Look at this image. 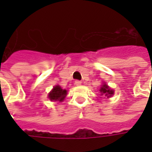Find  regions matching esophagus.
Returning a JSON list of instances; mask_svg holds the SVG:
<instances>
[{"mask_svg": "<svg viewBox=\"0 0 152 152\" xmlns=\"http://www.w3.org/2000/svg\"><path fill=\"white\" fill-rule=\"evenodd\" d=\"M75 85H76V86H80L81 85V81H80V80H76V81H75Z\"/></svg>", "mask_w": 152, "mask_h": 152, "instance_id": "34e87169", "label": "esophagus"}]
</instances>
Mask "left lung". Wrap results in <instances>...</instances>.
Masks as SVG:
<instances>
[{"mask_svg": "<svg viewBox=\"0 0 152 152\" xmlns=\"http://www.w3.org/2000/svg\"><path fill=\"white\" fill-rule=\"evenodd\" d=\"M99 91L102 94V95H105L107 98H110L114 94V90L111 89L106 83H103V85L100 88Z\"/></svg>", "mask_w": 152, "mask_h": 152, "instance_id": "left-lung-1", "label": "left lung"}]
</instances>
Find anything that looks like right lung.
Here are the masks:
<instances>
[{"label": "right lung", "instance_id": "right-lung-1", "mask_svg": "<svg viewBox=\"0 0 152 152\" xmlns=\"http://www.w3.org/2000/svg\"><path fill=\"white\" fill-rule=\"evenodd\" d=\"M67 94V91L66 89H63L59 86H55L53 89L49 94V99L51 101H58L63 102Z\"/></svg>", "mask_w": 152, "mask_h": 152}]
</instances>
